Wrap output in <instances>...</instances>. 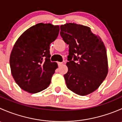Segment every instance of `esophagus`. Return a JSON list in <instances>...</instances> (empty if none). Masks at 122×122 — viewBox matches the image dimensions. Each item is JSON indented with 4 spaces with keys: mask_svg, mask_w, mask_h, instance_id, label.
<instances>
[{
    "mask_svg": "<svg viewBox=\"0 0 122 122\" xmlns=\"http://www.w3.org/2000/svg\"><path fill=\"white\" fill-rule=\"evenodd\" d=\"M62 64H63V63H62V62H58V64L59 67H60V66H61V65Z\"/></svg>",
    "mask_w": 122,
    "mask_h": 122,
    "instance_id": "34e87169",
    "label": "esophagus"
}]
</instances>
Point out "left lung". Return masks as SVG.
Instances as JSON below:
<instances>
[{
	"mask_svg": "<svg viewBox=\"0 0 122 122\" xmlns=\"http://www.w3.org/2000/svg\"><path fill=\"white\" fill-rule=\"evenodd\" d=\"M60 35L69 45L67 88L86 96L97 89L108 73L107 52L101 38L88 26L68 23L60 26Z\"/></svg>",
	"mask_w": 122,
	"mask_h": 122,
	"instance_id": "left-lung-1",
	"label": "left lung"
}]
</instances>
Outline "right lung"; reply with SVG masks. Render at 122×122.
<instances>
[{"label": "right lung", "instance_id": "right-lung-1", "mask_svg": "<svg viewBox=\"0 0 122 122\" xmlns=\"http://www.w3.org/2000/svg\"><path fill=\"white\" fill-rule=\"evenodd\" d=\"M59 26L39 23L20 35L10 56L12 75L17 84L30 93L46 89L58 68L50 60V45L57 38Z\"/></svg>", "mask_w": 122, "mask_h": 122}]
</instances>
